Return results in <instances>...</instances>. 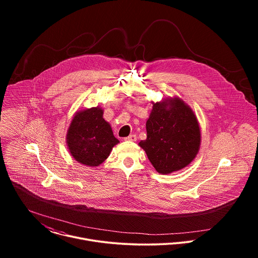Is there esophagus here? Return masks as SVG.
Instances as JSON below:
<instances>
[{"instance_id": "esophagus-1", "label": "esophagus", "mask_w": 258, "mask_h": 258, "mask_svg": "<svg viewBox=\"0 0 258 258\" xmlns=\"http://www.w3.org/2000/svg\"><path fill=\"white\" fill-rule=\"evenodd\" d=\"M124 141H130V142H136L137 141V136L136 135H131L124 139Z\"/></svg>"}]
</instances>
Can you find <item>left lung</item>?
<instances>
[{"label": "left lung", "instance_id": "obj_1", "mask_svg": "<svg viewBox=\"0 0 258 258\" xmlns=\"http://www.w3.org/2000/svg\"><path fill=\"white\" fill-rule=\"evenodd\" d=\"M152 104L146 122L147 139L139 146L157 172L168 174L196 158L201 144L200 125L192 108L178 97Z\"/></svg>", "mask_w": 258, "mask_h": 258}]
</instances>
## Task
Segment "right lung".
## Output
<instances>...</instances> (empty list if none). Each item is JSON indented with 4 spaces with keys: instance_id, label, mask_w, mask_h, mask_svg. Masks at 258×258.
Wrapping results in <instances>:
<instances>
[{
    "instance_id": "1",
    "label": "right lung",
    "mask_w": 258,
    "mask_h": 258,
    "mask_svg": "<svg viewBox=\"0 0 258 258\" xmlns=\"http://www.w3.org/2000/svg\"><path fill=\"white\" fill-rule=\"evenodd\" d=\"M103 113L100 106L80 110L73 115L67 130L66 144L70 155L89 167L104 162L119 143L111 125L103 118Z\"/></svg>"
}]
</instances>
